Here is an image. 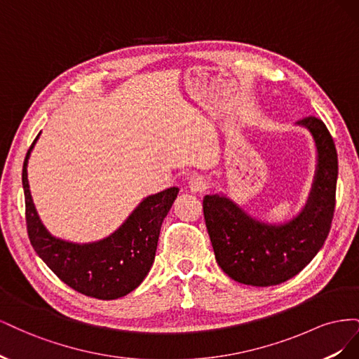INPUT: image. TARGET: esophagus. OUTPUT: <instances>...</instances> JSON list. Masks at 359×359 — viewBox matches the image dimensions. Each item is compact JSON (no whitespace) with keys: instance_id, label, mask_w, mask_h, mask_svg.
<instances>
[{"instance_id":"esophagus-1","label":"esophagus","mask_w":359,"mask_h":359,"mask_svg":"<svg viewBox=\"0 0 359 359\" xmlns=\"http://www.w3.org/2000/svg\"><path fill=\"white\" fill-rule=\"evenodd\" d=\"M189 189L191 193H202L208 189V181L201 175H193L189 180Z\"/></svg>"}]
</instances>
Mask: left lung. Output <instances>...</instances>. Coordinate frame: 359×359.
I'll list each match as a JSON object with an SVG mask.
<instances>
[{
	"label": "left lung",
	"mask_w": 359,
	"mask_h": 359,
	"mask_svg": "<svg viewBox=\"0 0 359 359\" xmlns=\"http://www.w3.org/2000/svg\"><path fill=\"white\" fill-rule=\"evenodd\" d=\"M310 130L318 148V170L306 208L280 226L260 223L219 194L203 199L206 229L219 266L238 283L274 286L295 277L318 255L330 233L339 160L331 133L322 119L298 121Z\"/></svg>",
	"instance_id": "1"
}]
</instances>
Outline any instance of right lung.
<instances>
[{"mask_svg":"<svg viewBox=\"0 0 359 359\" xmlns=\"http://www.w3.org/2000/svg\"><path fill=\"white\" fill-rule=\"evenodd\" d=\"M37 137L22 169L27 232L32 248L53 274L82 295L97 299L127 295L142 283L154 262L161 223L178 196V189L148 196L106 240L83 245L57 240L41 224L28 186L27 163Z\"/></svg>","mask_w":359,"mask_h":359,"instance_id":"add662e5","label":"right lung"}]
</instances>
